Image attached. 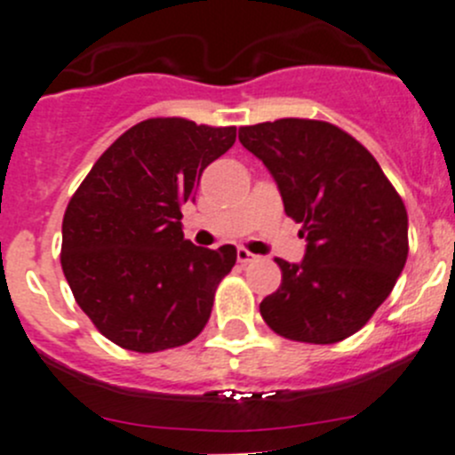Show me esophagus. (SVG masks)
<instances>
[{"label":"esophagus","instance_id":"34e87169","mask_svg":"<svg viewBox=\"0 0 455 455\" xmlns=\"http://www.w3.org/2000/svg\"><path fill=\"white\" fill-rule=\"evenodd\" d=\"M255 259H258V255H253L251 251H246L244 246H240V249H237V262L249 264V262H255Z\"/></svg>","mask_w":455,"mask_h":455}]
</instances>
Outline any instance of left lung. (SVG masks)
<instances>
[{"label":"left lung","instance_id":"left-lung-1","mask_svg":"<svg viewBox=\"0 0 455 455\" xmlns=\"http://www.w3.org/2000/svg\"><path fill=\"white\" fill-rule=\"evenodd\" d=\"M240 142L267 166L307 237L302 262L275 259L282 284L259 304L264 322L311 345L349 338L389 298L407 262L403 200L376 157L329 122L242 126Z\"/></svg>","mask_w":455,"mask_h":455}]
</instances>
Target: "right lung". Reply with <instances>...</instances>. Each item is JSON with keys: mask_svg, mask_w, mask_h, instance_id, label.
I'll use <instances>...</instances> for the list:
<instances>
[{"mask_svg": "<svg viewBox=\"0 0 455 455\" xmlns=\"http://www.w3.org/2000/svg\"><path fill=\"white\" fill-rule=\"evenodd\" d=\"M235 142V126L182 117L135 124L86 175L61 222V268L101 335L138 354L173 349L200 335L215 289L237 251H211L182 233L202 171Z\"/></svg>", "mask_w": 455, "mask_h": 455, "instance_id": "1", "label": "right lung"}]
</instances>
